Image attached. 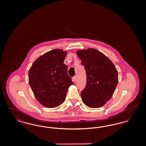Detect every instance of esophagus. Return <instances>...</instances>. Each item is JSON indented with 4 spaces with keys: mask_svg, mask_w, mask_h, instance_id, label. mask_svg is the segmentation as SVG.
I'll use <instances>...</instances> for the list:
<instances>
[{
    "mask_svg": "<svg viewBox=\"0 0 146 146\" xmlns=\"http://www.w3.org/2000/svg\"><path fill=\"white\" fill-rule=\"evenodd\" d=\"M73 82H76V76H74V77L73 78Z\"/></svg>",
    "mask_w": 146,
    "mask_h": 146,
    "instance_id": "1",
    "label": "esophagus"
}]
</instances>
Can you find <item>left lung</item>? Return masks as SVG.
I'll list each match as a JSON object with an SVG mask.
<instances>
[{"instance_id":"obj_1","label":"left lung","mask_w":146,"mask_h":146,"mask_svg":"<svg viewBox=\"0 0 146 146\" xmlns=\"http://www.w3.org/2000/svg\"><path fill=\"white\" fill-rule=\"evenodd\" d=\"M86 74V84L81 92L84 104L90 108H99L113 95L118 83L117 70L111 61L95 49L78 50Z\"/></svg>"}]
</instances>
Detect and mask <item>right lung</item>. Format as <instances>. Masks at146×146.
<instances>
[{
    "mask_svg": "<svg viewBox=\"0 0 146 146\" xmlns=\"http://www.w3.org/2000/svg\"><path fill=\"white\" fill-rule=\"evenodd\" d=\"M67 51L54 49L38 57L28 73L29 84L38 101L48 108H55L64 101L73 83L67 74L64 60Z\"/></svg>",
    "mask_w": 146,
    "mask_h": 146,
    "instance_id": "obj_1",
    "label": "right lung"
}]
</instances>
